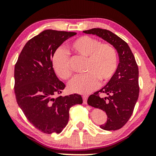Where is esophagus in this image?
Segmentation results:
<instances>
[{
  "label": "esophagus",
  "instance_id": "obj_1",
  "mask_svg": "<svg viewBox=\"0 0 156 156\" xmlns=\"http://www.w3.org/2000/svg\"><path fill=\"white\" fill-rule=\"evenodd\" d=\"M87 99H88V95H83V102L84 104H87Z\"/></svg>",
  "mask_w": 156,
  "mask_h": 156
}]
</instances>
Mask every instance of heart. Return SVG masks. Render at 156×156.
Segmentation results:
<instances>
[{
	"label": "heart",
	"instance_id": "1",
	"mask_svg": "<svg viewBox=\"0 0 156 156\" xmlns=\"http://www.w3.org/2000/svg\"><path fill=\"white\" fill-rule=\"evenodd\" d=\"M69 50L78 56L87 58L84 72L87 73L75 77L68 84L69 92L88 94L97 89L101 82L108 81L117 68V53L112 44L101 43L98 39L83 36L75 39L69 46ZM55 73L64 80L72 76L69 55L64 50L58 49L52 59Z\"/></svg>",
	"mask_w": 156,
	"mask_h": 156
}]
</instances>
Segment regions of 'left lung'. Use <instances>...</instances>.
Returning <instances> with one entry per match:
<instances>
[{
	"label": "left lung",
	"mask_w": 156,
	"mask_h": 156,
	"mask_svg": "<svg viewBox=\"0 0 156 156\" xmlns=\"http://www.w3.org/2000/svg\"><path fill=\"white\" fill-rule=\"evenodd\" d=\"M83 32L104 39L118 53L119 63L114 75L105 87L89 97L87 103L106 113L108 119L100 126L102 129H120L131 117L139 98V68L135 57L128 44L108 30L92 28Z\"/></svg>",
	"instance_id": "1"
}]
</instances>
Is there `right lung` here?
Here are the masks:
<instances>
[{"label": "right lung", "instance_id": "add662e5", "mask_svg": "<svg viewBox=\"0 0 156 156\" xmlns=\"http://www.w3.org/2000/svg\"><path fill=\"white\" fill-rule=\"evenodd\" d=\"M76 32L45 30L28 41L15 67V93L27 119L44 133H59L67 125L73 105L83 103L80 94L58 96L65 85L52 65L55 51Z\"/></svg>", "mask_w": 156, "mask_h": 156}]
</instances>
